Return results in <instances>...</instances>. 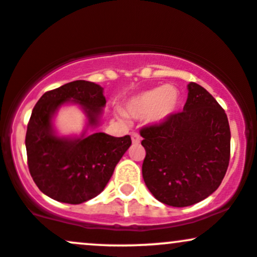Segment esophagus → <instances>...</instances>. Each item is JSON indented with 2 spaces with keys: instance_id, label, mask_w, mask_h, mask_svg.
<instances>
[{
  "instance_id": "esophagus-1",
  "label": "esophagus",
  "mask_w": 257,
  "mask_h": 257,
  "mask_svg": "<svg viewBox=\"0 0 257 257\" xmlns=\"http://www.w3.org/2000/svg\"><path fill=\"white\" fill-rule=\"evenodd\" d=\"M131 139H132V142H134V143H140V141H141L140 135L136 134V132H134V134L131 135Z\"/></svg>"
}]
</instances>
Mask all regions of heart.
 <instances>
[{"instance_id": "1", "label": "heart", "mask_w": 257, "mask_h": 257, "mask_svg": "<svg viewBox=\"0 0 257 257\" xmlns=\"http://www.w3.org/2000/svg\"><path fill=\"white\" fill-rule=\"evenodd\" d=\"M179 103L180 93L178 88L165 84L132 96L126 103L125 111L130 116L137 118L148 116L152 122L161 123L175 114Z\"/></svg>"}]
</instances>
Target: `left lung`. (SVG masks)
I'll return each mask as SVG.
<instances>
[{
    "mask_svg": "<svg viewBox=\"0 0 257 257\" xmlns=\"http://www.w3.org/2000/svg\"><path fill=\"white\" fill-rule=\"evenodd\" d=\"M183 111L140 134L143 180L152 195L173 207L195 205L213 194L227 173L230 128L224 109L191 82Z\"/></svg>",
    "mask_w": 257,
    "mask_h": 257,
    "instance_id": "1",
    "label": "left lung"
}]
</instances>
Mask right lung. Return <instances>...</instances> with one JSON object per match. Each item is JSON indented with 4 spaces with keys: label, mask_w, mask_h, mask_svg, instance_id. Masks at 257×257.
<instances>
[{
    "label": "right lung",
    "mask_w": 257,
    "mask_h": 257,
    "mask_svg": "<svg viewBox=\"0 0 257 257\" xmlns=\"http://www.w3.org/2000/svg\"><path fill=\"white\" fill-rule=\"evenodd\" d=\"M68 101L83 107L89 126L98 125L106 104L103 88L88 81H73L44 93L29 118L26 147L30 175L40 191L59 202L78 205L103 191L131 146V137L103 132L79 139L56 136L52 116Z\"/></svg>",
    "instance_id": "1"
}]
</instances>
